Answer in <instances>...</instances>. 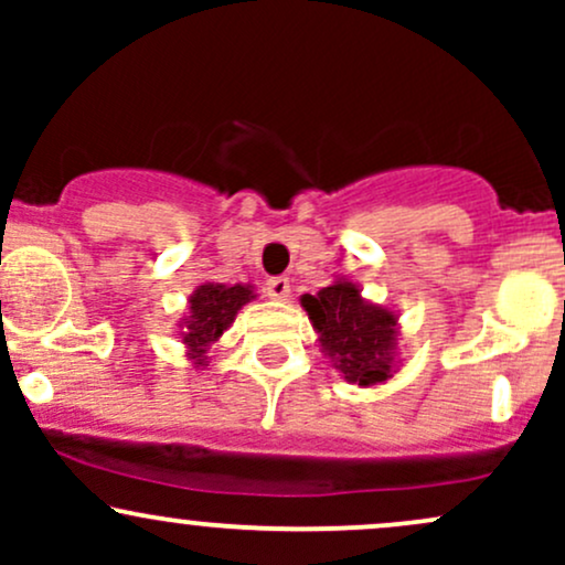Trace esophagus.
<instances>
[{
    "label": "esophagus",
    "instance_id": "esophagus-1",
    "mask_svg": "<svg viewBox=\"0 0 565 565\" xmlns=\"http://www.w3.org/2000/svg\"><path fill=\"white\" fill-rule=\"evenodd\" d=\"M265 295L270 297V300H287L291 295V287H289V278L284 276H274L265 281Z\"/></svg>",
    "mask_w": 565,
    "mask_h": 565
}]
</instances>
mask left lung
<instances>
[{"mask_svg":"<svg viewBox=\"0 0 565 565\" xmlns=\"http://www.w3.org/2000/svg\"><path fill=\"white\" fill-rule=\"evenodd\" d=\"M319 332L323 355L353 385L372 387L393 377L398 364V316L361 297V287L337 278L319 295L300 297Z\"/></svg>","mask_w":565,"mask_h":565,"instance_id":"8db88e82","label":"left lung"}]
</instances>
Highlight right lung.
<instances>
[{
  "instance_id": "1",
  "label": "right lung",
  "mask_w": 565,
  "mask_h": 565,
  "mask_svg": "<svg viewBox=\"0 0 565 565\" xmlns=\"http://www.w3.org/2000/svg\"><path fill=\"white\" fill-rule=\"evenodd\" d=\"M255 297V287H249V284L228 287V284L206 281L193 289L191 300H188V313L178 323L188 359L196 366H210L206 350L223 337L238 310Z\"/></svg>"
}]
</instances>
